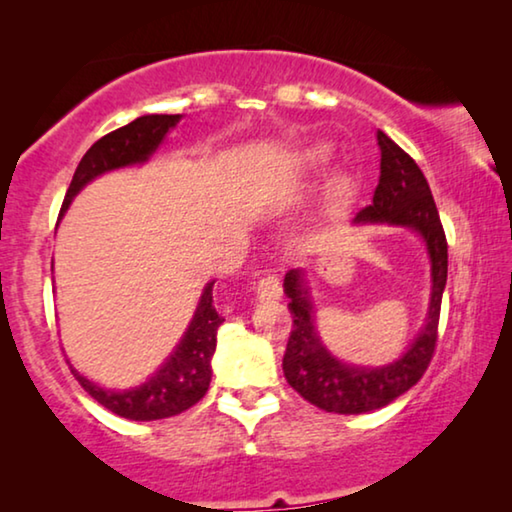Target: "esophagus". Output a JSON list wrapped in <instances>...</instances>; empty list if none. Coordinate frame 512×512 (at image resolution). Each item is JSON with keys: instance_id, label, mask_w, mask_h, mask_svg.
Segmentation results:
<instances>
[{"instance_id": "34e87169", "label": "esophagus", "mask_w": 512, "mask_h": 512, "mask_svg": "<svg viewBox=\"0 0 512 512\" xmlns=\"http://www.w3.org/2000/svg\"><path fill=\"white\" fill-rule=\"evenodd\" d=\"M254 289H256L258 300H279L282 298V279H279L277 275H272V272H268V275L258 277Z\"/></svg>"}]
</instances>
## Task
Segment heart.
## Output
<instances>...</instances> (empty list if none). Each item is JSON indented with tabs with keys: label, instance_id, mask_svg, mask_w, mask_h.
Returning a JSON list of instances; mask_svg holds the SVG:
<instances>
[{
	"label": "heart",
	"instance_id": "b5f03b06",
	"mask_svg": "<svg viewBox=\"0 0 512 512\" xmlns=\"http://www.w3.org/2000/svg\"><path fill=\"white\" fill-rule=\"evenodd\" d=\"M331 158V146L324 142H317L312 146L300 149L296 156L291 158V167L298 174H312L317 172L326 160ZM354 198V177L347 170H331L326 179L321 181L317 207H314V219L317 223H331L338 221L342 214L347 212L349 202Z\"/></svg>",
	"mask_w": 512,
	"mask_h": 512
}]
</instances>
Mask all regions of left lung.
I'll list each match as a JSON object with an SVG mask.
<instances>
[{"label":"left lung","mask_w":512,"mask_h":512,"mask_svg":"<svg viewBox=\"0 0 512 512\" xmlns=\"http://www.w3.org/2000/svg\"><path fill=\"white\" fill-rule=\"evenodd\" d=\"M377 146L382 153L380 181L373 202L354 216V226L415 230L431 261V300L422 331L396 361L377 368L354 366L335 359L319 338L305 270L286 272L284 293L293 314V331L282 361L284 377L307 403L338 415L373 412L415 387L436 349L440 300L447 282V240L426 177L382 130H377Z\"/></svg>","instance_id":"1"}]
</instances>
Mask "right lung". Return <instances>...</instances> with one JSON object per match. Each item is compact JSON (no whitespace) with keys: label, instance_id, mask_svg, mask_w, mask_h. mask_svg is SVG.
I'll return each mask as SVG.
<instances>
[{"label":"right lung","instance_id":"1","mask_svg":"<svg viewBox=\"0 0 512 512\" xmlns=\"http://www.w3.org/2000/svg\"><path fill=\"white\" fill-rule=\"evenodd\" d=\"M179 121V114H146L97 139L86 151V156L81 158L79 167H76L65 202H62L60 219L65 216L76 195L81 193V188L88 186L93 179L111 170H121V167L144 165L158 151V146L165 142L170 130L177 128ZM212 289L214 279L202 289L198 307H195L191 324L181 335L179 345L163 361V366L139 387L123 391L104 389L72 368L74 377L97 403L114 412V415L135 419V422L174 417L188 410L207 394L209 382H212L216 331L223 324V317L214 307Z\"/></svg>","mask_w":512,"mask_h":512}]
</instances>
